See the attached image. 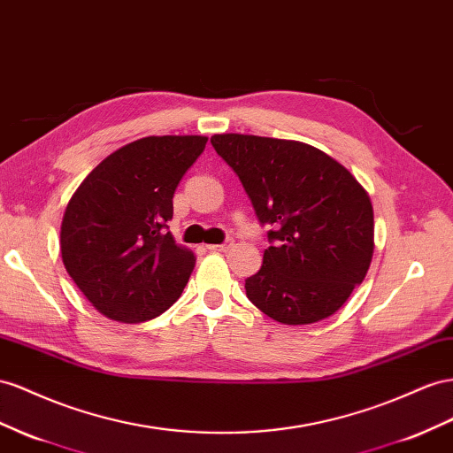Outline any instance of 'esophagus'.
<instances>
[{
    "label": "esophagus",
    "instance_id": "obj_1",
    "mask_svg": "<svg viewBox=\"0 0 453 453\" xmlns=\"http://www.w3.org/2000/svg\"><path fill=\"white\" fill-rule=\"evenodd\" d=\"M234 243H232V240H226L223 243H211V246H205L210 251H228Z\"/></svg>",
    "mask_w": 453,
    "mask_h": 453
}]
</instances>
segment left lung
<instances>
[{
	"label": "left lung",
	"instance_id": "obj_1",
	"mask_svg": "<svg viewBox=\"0 0 453 453\" xmlns=\"http://www.w3.org/2000/svg\"><path fill=\"white\" fill-rule=\"evenodd\" d=\"M215 152L238 175L268 246L246 280L257 309L288 326L314 324L343 307L373 255L368 192L311 144L257 135H213Z\"/></svg>",
	"mask_w": 453,
	"mask_h": 453
}]
</instances>
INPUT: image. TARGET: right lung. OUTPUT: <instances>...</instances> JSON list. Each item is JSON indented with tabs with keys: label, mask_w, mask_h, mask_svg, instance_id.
<instances>
[{
	"label": "right lung",
	"mask_w": 453,
	"mask_h": 453,
	"mask_svg": "<svg viewBox=\"0 0 453 453\" xmlns=\"http://www.w3.org/2000/svg\"><path fill=\"white\" fill-rule=\"evenodd\" d=\"M207 137H144L96 165L70 198L60 226L66 273L93 307L118 322H146L185 289L194 253L167 221L182 175Z\"/></svg>",
	"instance_id": "obj_1"
}]
</instances>
